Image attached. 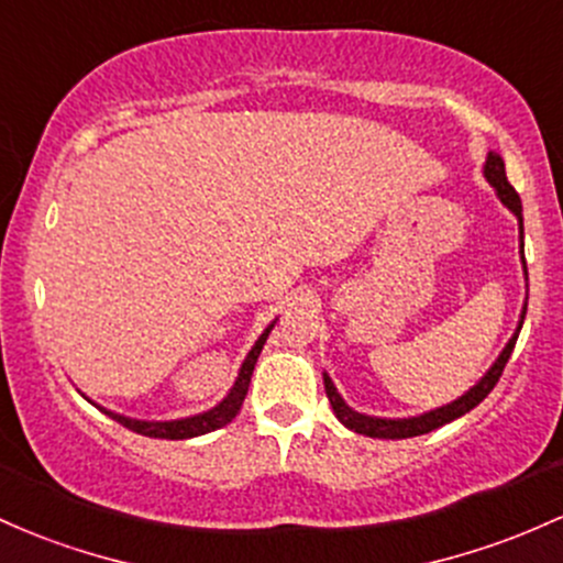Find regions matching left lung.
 <instances>
[{
	"mask_svg": "<svg viewBox=\"0 0 563 563\" xmlns=\"http://www.w3.org/2000/svg\"><path fill=\"white\" fill-rule=\"evenodd\" d=\"M484 176H486V181H489L492 187L497 189V197H499V200H503V206L508 208V211L518 219V230H521V238H523L521 197H518V191L510 187L508 176H505V163H503V157H499L497 152H489V157H486ZM521 264H523V272H527V262H523V243H521ZM523 314H527V307H523V310H521V320H518L516 333H512L510 342L505 344V350L499 352L497 361L492 363L489 372L481 376V382H475V385L465 395H462V398L452 400V404L441 406V409H432L428 413H419V417H409V419L368 417V413H357L355 409H350V406L344 404L342 395L336 393V387H333L331 376L323 374L325 395H329L333 413H336V419L347 430H355V432H361V435H368V438H390V441H398V438L424 435V432H430V430H435V428H443V424L454 422V419H460L462 413H467L471 409H475V406H478L481 400H484L486 395L494 390V385H497L499 376H503V368H505V363H508L512 347H516L518 331H521V325H523Z\"/></svg>",
	"mask_w": 563,
	"mask_h": 563,
	"instance_id": "8db88e82",
	"label": "left lung"
}]
</instances>
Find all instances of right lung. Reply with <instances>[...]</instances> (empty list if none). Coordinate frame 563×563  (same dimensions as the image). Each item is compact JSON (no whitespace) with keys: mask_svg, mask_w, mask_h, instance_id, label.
<instances>
[{"mask_svg":"<svg viewBox=\"0 0 563 563\" xmlns=\"http://www.w3.org/2000/svg\"><path fill=\"white\" fill-rule=\"evenodd\" d=\"M272 325H275V320L264 329L262 336L256 339V344H253L249 355H245L243 366H240L238 372V379H234L232 390L227 393V398L221 400L219 406H213V409L202 411V413H195V417H184V419H170V422H146V419H131V417H122V413H114V411H107L101 409L103 413H109L114 422H120L122 428L139 432V435H150V438H168V441H184V438H197V435H206V432L211 430H219L224 428V424H230L234 417H238L240 406H243L245 395H249V385H251V374H253V366H256L258 355H262V347L264 342H267Z\"/></svg>","mask_w":563,"mask_h":563,"instance_id":"1","label":"right lung"}]
</instances>
